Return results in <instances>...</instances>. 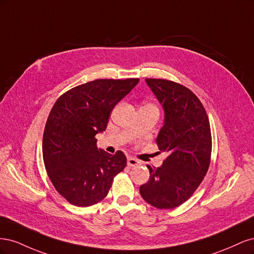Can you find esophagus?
I'll return each instance as SVG.
<instances>
[{
  "instance_id": "obj_1",
  "label": "esophagus",
  "mask_w": 254,
  "mask_h": 254,
  "mask_svg": "<svg viewBox=\"0 0 254 254\" xmlns=\"http://www.w3.org/2000/svg\"><path fill=\"white\" fill-rule=\"evenodd\" d=\"M139 163H140L139 161H137V160L134 159V158H132V157H128V158H127V164H128V166H130V167L139 165Z\"/></svg>"
}]
</instances>
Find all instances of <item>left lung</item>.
I'll return each instance as SVG.
<instances>
[{
	"instance_id": "left-lung-1",
	"label": "left lung",
	"mask_w": 254,
	"mask_h": 254,
	"mask_svg": "<svg viewBox=\"0 0 254 254\" xmlns=\"http://www.w3.org/2000/svg\"><path fill=\"white\" fill-rule=\"evenodd\" d=\"M145 81L164 110L157 144L167 158L158 168L147 165L150 177L140 187V194L158 209H174L193 195L209 170V118L198 97L182 84L156 78Z\"/></svg>"
}]
</instances>
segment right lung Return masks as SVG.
Here are the masks:
<instances>
[{"label":"right lung","instance_id":"right-lung-1","mask_svg":"<svg viewBox=\"0 0 254 254\" xmlns=\"http://www.w3.org/2000/svg\"><path fill=\"white\" fill-rule=\"evenodd\" d=\"M139 78L96 79L61 95L45 124L42 155L58 193L77 206L93 205L107 196L126 156L97 148L95 135L107 128L110 112Z\"/></svg>","mask_w":254,"mask_h":254}]
</instances>
